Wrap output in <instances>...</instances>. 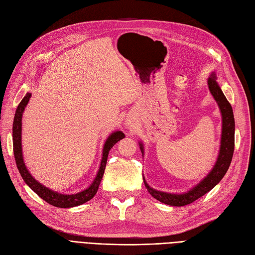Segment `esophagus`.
<instances>
[{
	"mask_svg": "<svg viewBox=\"0 0 255 255\" xmlns=\"http://www.w3.org/2000/svg\"><path fill=\"white\" fill-rule=\"evenodd\" d=\"M126 127L128 128H133V127H134V125L133 124H131V122L130 121H126Z\"/></svg>",
	"mask_w": 255,
	"mask_h": 255,
	"instance_id": "1",
	"label": "esophagus"
}]
</instances>
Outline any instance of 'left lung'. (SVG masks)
Masks as SVG:
<instances>
[{
    "mask_svg": "<svg viewBox=\"0 0 255 255\" xmlns=\"http://www.w3.org/2000/svg\"><path fill=\"white\" fill-rule=\"evenodd\" d=\"M217 78L214 72L210 74L208 78V87L209 91L213 96L214 100L216 101L219 111L222 115V137H221V146H219V152L215 164L210 171L207 176H205L194 187L183 193H170L163 192L153 189L148 186L144 176L143 182L147 192L160 203L173 206V207H182L189 205L193 201H195L199 197L205 195L206 193L211 191L216 184L223 179L225 174L229 169L232 156L234 152V131H235V122L233 110L229 101L227 100L225 95L221 89V86L217 83ZM140 151L144 154V146L142 141H139Z\"/></svg>",
    "mask_w": 255,
    "mask_h": 255,
    "instance_id": "obj_1",
    "label": "left lung"
}]
</instances>
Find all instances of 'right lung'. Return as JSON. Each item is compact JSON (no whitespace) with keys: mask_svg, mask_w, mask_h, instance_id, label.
<instances>
[{"mask_svg":"<svg viewBox=\"0 0 255 255\" xmlns=\"http://www.w3.org/2000/svg\"><path fill=\"white\" fill-rule=\"evenodd\" d=\"M31 97V93H27L25 95V97L22 99L20 104L17 105L14 118H13V126H12V142H13V154L14 159L19 170L21 176L25 183L39 195L43 200H45L51 206H55L58 208H73L80 206L86 201L91 200L98 191L99 184L101 182V179L103 177L105 165H107L108 156L110 153L111 148L115 145L119 140L124 139L126 135L122 133L121 130H115L107 138L105 142L103 144L102 148V158L101 162L99 165V169L96 177L94 178L93 182L90 184L86 189L74 193V194H62V193L56 192L47 187L44 186L41 182L34 179L32 175L27 170V166L25 165L24 158H23V151H22V117L23 113L25 111V108L27 107L29 102V99Z\"/></svg>","mask_w":255,"mask_h":255,"instance_id":"right-lung-1","label":"right lung"}]
</instances>
